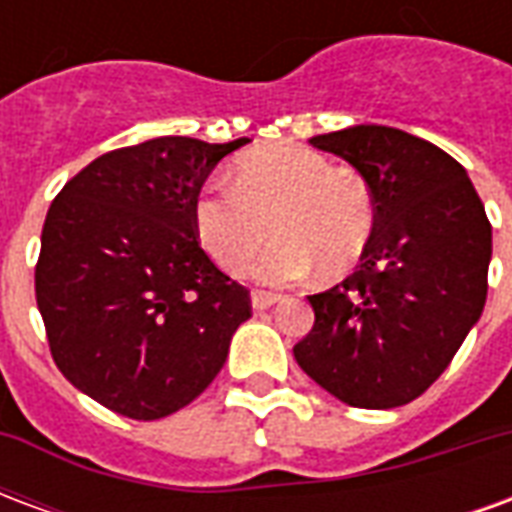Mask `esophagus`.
<instances>
[{
  "instance_id": "1",
  "label": "esophagus",
  "mask_w": 512,
  "mask_h": 512,
  "mask_svg": "<svg viewBox=\"0 0 512 512\" xmlns=\"http://www.w3.org/2000/svg\"><path fill=\"white\" fill-rule=\"evenodd\" d=\"M279 301L277 293H268V290H255L252 293V310H268V307H274Z\"/></svg>"
}]
</instances>
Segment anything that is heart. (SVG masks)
I'll use <instances>...</instances> for the list:
<instances>
[{
    "instance_id": "obj_1",
    "label": "heart",
    "mask_w": 512,
    "mask_h": 512,
    "mask_svg": "<svg viewBox=\"0 0 512 512\" xmlns=\"http://www.w3.org/2000/svg\"><path fill=\"white\" fill-rule=\"evenodd\" d=\"M271 233L277 241L249 274L293 285L340 274L362 257L376 230L373 191L354 169H337L304 145H268L238 158L233 178L216 175L194 200V227L208 255L238 271Z\"/></svg>"
}]
</instances>
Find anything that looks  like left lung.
<instances>
[{"label": "left lung", "instance_id": "8db88e82", "mask_svg": "<svg viewBox=\"0 0 512 512\" xmlns=\"http://www.w3.org/2000/svg\"><path fill=\"white\" fill-rule=\"evenodd\" d=\"M365 178L376 230L340 285L310 296L299 367L354 408H395L447 370L480 321L491 224L466 169L441 147L389 126L312 136Z\"/></svg>", "mask_w": 512, "mask_h": 512}]
</instances>
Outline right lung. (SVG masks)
<instances>
[{
	"label": "right lung",
	"instance_id": "add662e5",
	"mask_svg": "<svg viewBox=\"0 0 512 512\" xmlns=\"http://www.w3.org/2000/svg\"><path fill=\"white\" fill-rule=\"evenodd\" d=\"M249 139L158 136L65 183L40 235L35 296L60 373L131 419L202 395L227 362L249 293L202 252L194 200Z\"/></svg>",
	"mask_w": 512,
	"mask_h": 512
}]
</instances>
